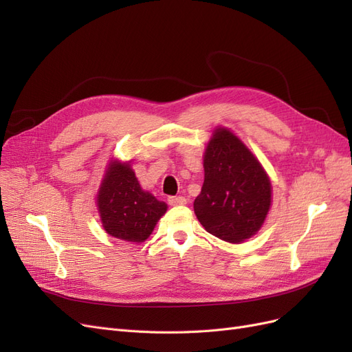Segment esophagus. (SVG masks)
<instances>
[{
  "instance_id": "obj_1",
  "label": "esophagus",
  "mask_w": 352,
  "mask_h": 352,
  "mask_svg": "<svg viewBox=\"0 0 352 352\" xmlns=\"http://www.w3.org/2000/svg\"><path fill=\"white\" fill-rule=\"evenodd\" d=\"M167 201L170 206H185L186 204V198H184V197H168Z\"/></svg>"
}]
</instances>
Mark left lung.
<instances>
[{
    "label": "left lung",
    "mask_w": 352,
    "mask_h": 352,
    "mask_svg": "<svg viewBox=\"0 0 352 352\" xmlns=\"http://www.w3.org/2000/svg\"><path fill=\"white\" fill-rule=\"evenodd\" d=\"M270 207L272 182L258 158L228 127H214L194 201L201 225L221 241L241 243L261 229Z\"/></svg>",
    "instance_id": "8db88e82"
}]
</instances>
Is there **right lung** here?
<instances>
[{
  "mask_svg": "<svg viewBox=\"0 0 352 352\" xmlns=\"http://www.w3.org/2000/svg\"><path fill=\"white\" fill-rule=\"evenodd\" d=\"M97 208L110 236L141 243L151 235L167 204L144 190L131 162L109 160L97 192Z\"/></svg>",
  "mask_w": 352,
  "mask_h": 352,
  "instance_id": "add662e5",
  "label": "right lung"
}]
</instances>
